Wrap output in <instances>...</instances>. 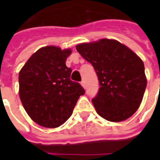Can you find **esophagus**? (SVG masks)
Masks as SVG:
<instances>
[{"label": "esophagus", "mask_w": 160, "mask_h": 160, "mask_svg": "<svg viewBox=\"0 0 160 160\" xmlns=\"http://www.w3.org/2000/svg\"><path fill=\"white\" fill-rule=\"evenodd\" d=\"M80 84H81V86H82L84 88H86V83H85V81H84V80H82V81L80 82Z\"/></svg>", "instance_id": "1"}]
</instances>
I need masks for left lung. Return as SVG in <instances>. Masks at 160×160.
<instances>
[{"label": "left lung", "instance_id": "1", "mask_svg": "<svg viewBox=\"0 0 160 160\" xmlns=\"http://www.w3.org/2000/svg\"><path fill=\"white\" fill-rule=\"evenodd\" d=\"M76 49L96 71L99 89L92 104L110 122L130 118L141 104L147 87L144 63L127 46L112 39L80 43Z\"/></svg>", "mask_w": 160, "mask_h": 160}]
</instances>
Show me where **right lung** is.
<instances>
[{
    "mask_svg": "<svg viewBox=\"0 0 160 160\" xmlns=\"http://www.w3.org/2000/svg\"><path fill=\"white\" fill-rule=\"evenodd\" d=\"M71 49L46 46L31 56L19 73V98L35 122L45 128L61 126L71 117L85 90L70 80L66 66Z\"/></svg>",
    "mask_w": 160,
    "mask_h": 160,
    "instance_id": "right-lung-1",
    "label": "right lung"
}]
</instances>
